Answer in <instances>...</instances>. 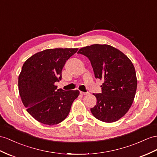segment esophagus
Instances as JSON below:
<instances>
[{
  "label": "esophagus",
  "instance_id": "34e87169",
  "mask_svg": "<svg viewBox=\"0 0 157 157\" xmlns=\"http://www.w3.org/2000/svg\"><path fill=\"white\" fill-rule=\"evenodd\" d=\"M80 94H82V95H88V94H89V92H83V91H80Z\"/></svg>",
  "mask_w": 157,
  "mask_h": 157
}]
</instances>
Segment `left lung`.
I'll use <instances>...</instances> for the list:
<instances>
[{
  "mask_svg": "<svg viewBox=\"0 0 157 157\" xmlns=\"http://www.w3.org/2000/svg\"><path fill=\"white\" fill-rule=\"evenodd\" d=\"M89 59L95 78L103 80L101 94H93L97 103L91 112L105 123L117 121L131 107L137 86L133 64L123 52L107 44H94L79 49Z\"/></svg>",
  "mask_w": 157,
  "mask_h": 157,
  "instance_id": "1",
  "label": "left lung"
}]
</instances>
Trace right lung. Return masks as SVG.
I'll return each instance as SVG.
<instances>
[{
    "mask_svg": "<svg viewBox=\"0 0 157 157\" xmlns=\"http://www.w3.org/2000/svg\"><path fill=\"white\" fill-rule=\"evenodd\" d=\"M78 48H54L35 54L23 64L18 90L27 111L38 121L48 125L61 123L69 114L78 90L57 89L65 63Z\"/></svg>",
    "mask_w": 157,
    "mask_h": 157,
    "instance_id": "add662e5",
    "label": "right lung"
}]
</instances>
